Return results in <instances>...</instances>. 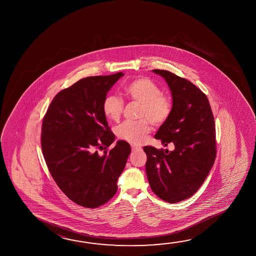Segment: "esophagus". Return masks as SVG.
I'll return each instance as SVG.
<instances>
[{
    "instance_id": "34e87169",
    "label": "esophagus",
    "mask_w": 256,
    "mask_h": 256,
    "mask_svg": "<svg viewBox=\"0 0 256 256\" xmlns=\"http://www.w3.org/2000/svg\"><path fill=\"white\" fill-rule=\"evenodd\" d=\"M131 148H132V151L136 152V151H139V150H141V147L136 146H131Z\"/></svg>"
}]
</instances>
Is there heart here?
Instances as JSON below:
<instances>
[{
  "label": "heart",
  "mask_w": 256,
  "mask_h": 256,
  "mask_svg": "<svg viewBox=\"0 0 256 256\" xmlns=\"http://www.w3.org/2000/svg\"><path fill=\"white\" fill-rule=\"evenodd\" d=\"M126 94L132 101L142 104L138 122H125L115 130L116 136L123 141L139 144L150 133L152 125L160 126L167 122L172 112V102L168 96L162 94L159 86L146 78H139L131 81L125 88ZM102 112L110 120L118 122L122 117L124 102L115 94L105 97L102 102Z\"/></svg>",
  "instance_id": "heart-1"
}]
</instances>
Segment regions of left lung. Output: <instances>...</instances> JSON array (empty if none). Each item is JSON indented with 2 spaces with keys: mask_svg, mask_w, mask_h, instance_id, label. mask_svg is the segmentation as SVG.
Instances as JSON below:
<instances>
[{
  "mask_svg": "<svg viewBox=\"0 0 256 256\" xmlns=\"http://www.w3.org/2000/svg\"><path fill=\"white\" fill-rule=\"evenodd\" d=\"M170 90L172 112L155 138L174 150L144 146L146 170L154 193L170 204L192 196L208 176L216 157L215 126L208 98L188 80L164 70H152Z\"/></svg>",
  "mask_w": 256,
  "mask_h": 256,
  "instance_id": "obj_1",
  "label": "left lung"
}]
</instances>
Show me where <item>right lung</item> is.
<instances>
[{"label":"right lung","mask_w":256,"mask_h":256,"mask_svg":"<svg viewBox=\"0 0 256 256\" xmlns=\"http://www.w3.org/2000/svg\"><path fill=\"white\" fill-rule=\"evenodd\" d=\"M123 76L80 80L55 96L42 120L41 144L50 175L63 193L83 207L96 208L114 196L131 152L123 140L102 156L96 151L115 141L102 106Z\"/></svg>","instance_id":"add662e5"}]
</instances>
